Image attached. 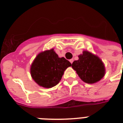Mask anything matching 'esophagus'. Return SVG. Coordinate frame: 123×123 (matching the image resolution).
<instances>
[{"label": "esophagus", "mask_w": 123, "mask_h": 123, "mask_svg": "<svg viewBox=\"0 0 123 123\" xmlns=\"http://www.w3.org/2000/svg\"><path fill=\"white\" fill-rule=\"evenodd\" d=\"M69 62H71V64L73 63V59H71L69 60Z\"/></svg>", "instance_id": "1"}]
</instances>
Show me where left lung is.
<instances>
[{"instance_id":"left-lung-1","label":"left lung","mask_w":123,"mask_h":123,"mask_svg":"<svg viewBox=\"0 0 123 123\" xmlns=\"http://www.w3.org/2000/svg\"><path fill=\"white\" fill-rule=\"evenodd\" d=\"M71 66L82 80L87 84L98 82L105 74L102 61L88 51H84L79 55V60L73 62Z\"/></svg>"}]
</instances>
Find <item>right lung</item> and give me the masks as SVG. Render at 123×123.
Masks as SVG:
<instances>
[{"mask_svg":"<svg viewBox=\"0 0 123 123\" xmlns=\"http://www.w3.org/2000/svg\"><path fill=\"white\" fill-rule=\"evenodd\" d=\"M71 66L65 58L59 57L52 48L36 56L31 66V74L39 86L51 88L59 84L66 69Z\"/></svg>","mask_w":123,"mask_h":123,"instance_id":"1","label":"right lung"}]
</instances>
